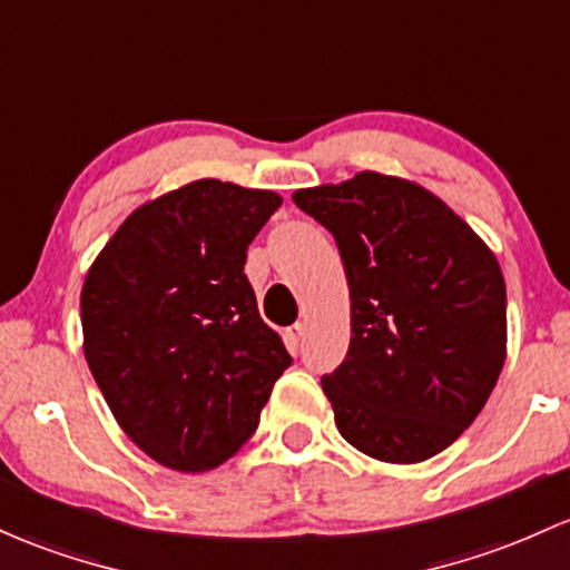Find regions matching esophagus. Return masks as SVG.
<instances>
[{"mask_svg":"<svg viewBox=\"0 0 570 570\" xmlns=\"http://www.w3.org/2000/svg\"><path fill=\"white\" fill-rule=\"evenodd\" d=\"M303 337H305V324L297 322L286 330V341H289L292 346H299V343H303Z\"/></svg>","mask_w":570,"mask_h":570,"instance_id":"34e87169","label":"esophagus"}]
</instances>
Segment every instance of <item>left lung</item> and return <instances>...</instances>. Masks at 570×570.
I'll return each instance as SVG.
<instances>
[{"label": "left lung", "instance_id": "obj_1", "mask_svg": "<svg viewBox=\"0 0 570 570\" xmlns=\"http://www.w3.org/2000/svg\"><path fill=\"white\" fill-rule=\"evenodd\" d=\"M333 233L352 297L346 360L322 376L341 435L411 465L471 428L505 362V284L487 243L424 186L381 173L292 194Z\"/></svg>", "mask_w": 570, "mask_h": 570}]
</instances>
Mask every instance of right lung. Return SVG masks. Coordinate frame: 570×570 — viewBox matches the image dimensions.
Masks as SVG:
<instances>
[{"instance_id": "1", "label": "right lung", "mask_w": 570, "mask_h": 570, "mask_svg": "<svg viewBox=\"0 0 570 570\" xmlns=\"http://www.w3.org/2000/svg\"><path fill=\"white\" fill-rule=\"evenodd\" d=\"M281 197L216 178L140 205L80 292L83 354L112 416L180 473L229 460L292 365L243 265Z\"/></svg>"}]
</instances>
